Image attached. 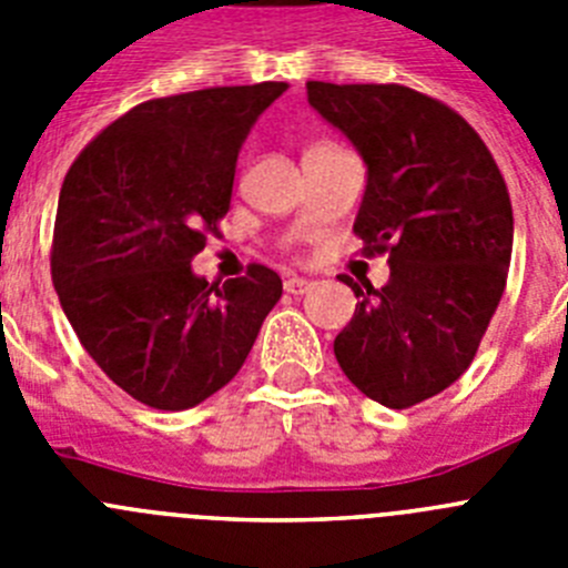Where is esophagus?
I'll return each mask as SVG.
<instances>
[{"mask_svg": "<svg viewBox=\"0 0 568 568\" xmlns=\"http://www.w3.org/2000/svg\"><path fill=\"white\" fill-rule=\"evenodd\" d=\"M284 290H287L290 295H304V293H310V290H313V281L298 278V275H295V278L284 281Z\"/></svg>", "mask_w": 568, "mask_h": 568, "instance_id": "esophagus-1", "label": "esophagus"}]
</instances>
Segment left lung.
<instances>
[{"label": "left lung", "mask_w": 568, "mask_h": 568, "mask_svg": "<svg viewBox=\"0 0 568 568\" xmlns=\"http://www.w3.org/2000/svg\"><path fill=\"white\" fill-rule=\"evenodd\" d=\"M307 99L355 144L366 190L355 219L364 253H389V281L361 290L335 338L366 398L409 409L466 373L504 295L511 202L464 115L404 84L307 82Z\"/></svg>", "instance_id": "obj_1"}]
</instances>
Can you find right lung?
<instances>
[{"label":"right lung","mask_w":568,"mask_h":568,"mask_svg":"<svg viewBox=\"0 0 568 568\" xmlns=\"http://www.w3.org/2000/svg\"><path fill=\"white\" fill-rule=\"evenodd\" d=\"M287 82L150 99L79 153L59 193L50 275L88 355L135 400L179 413L235 378L281 278L195 275L230 210L250 128Z\"/></svg>","instance_id":"1"}]
</instances>
